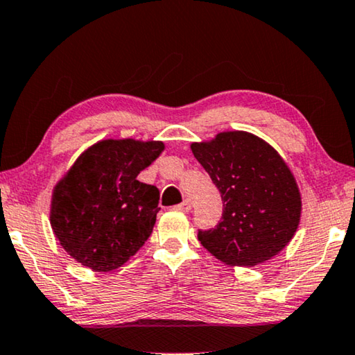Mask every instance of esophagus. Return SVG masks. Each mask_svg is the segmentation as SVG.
<instances>
[{
    "instance_id": "1",
    "label": "esophagus",
    "mask_w": 355,
    "mask_h": 355,
    "mask_svg": "<svg viewBox=\"0 0 355 355\" xmlns=\"http://www.w3.org/2000/svg\"><path fill=\"white\" fill-rule=\"evenodd\" d=\"M176 208L179 209V211H184V212H189L190 209H192V203H190V200H184L181 205H178Z\"/></svg>"
}]
</instances>
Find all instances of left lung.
<instances>
[{"mask_svg":"<svg viewBox=\"0 0 355 355\" xmlns=\"http://www.w3.org/2000/svg\"><path fill=\"white\" fill-rule=\"evenodd\" d=\"M190 149L223 201L222 220L198 232L201 246L230 266H254L279 254L302 217V193L279 152L241 130L220 132Z\"/></svg>","mask_w":355,"mask_h":355,"instance_id":"obj_1","label":"left lung"}]
</instances>
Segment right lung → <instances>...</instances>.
<instances>
[{
	"label": "right lung",
	"instance_id": "add662e5",
	"mask_svg": "<svg viewBox=\"0 0 355 355\" xmlns=\"http://www.w3.org/2000/svg\"><path fill=\"white\" fill-rule=\"evenodd\" d=\"M163 149L162 141L101 139L76 159L51 200V227L69 257L106 272L144 246L160 193L136 178Z\"/></svg>",
	"mask_w": 355,
	"mask_h": 355
}]
</instances>
